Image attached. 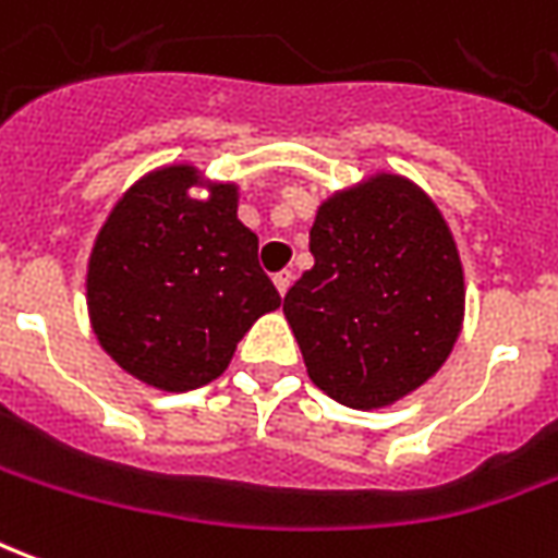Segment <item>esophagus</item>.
Returning a JSON list of instances; mask_svg holds the SVG:
<instances>
[{"instance_id":"obj_1","label":"esophagus","mask_w":558,"mask_h":558,"mask_svg":"<svg viewBox=\"0 0 558 558\" xmlns=\"http://www.w3.org/2000/svg\"><path fill=\"white\" fill-rule=\"evenodd\" d=\"M291 282H294V272H291V270H282V272H276V276H272V286H276V291H279L282 298H286V291L291 288Z\"/></svg>"}]
</instances>
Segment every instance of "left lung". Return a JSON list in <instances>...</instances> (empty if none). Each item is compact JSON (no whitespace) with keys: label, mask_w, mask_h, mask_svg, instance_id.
I'll return each instance as SVG.
<instances>
[{"label":"left lung","mask_w":558,"mask_h":558,"mask_svg":"<svg viewBox=\"0 0 558 558\" xmlns=\"http://www.w3.org/2000/svg\"><path fill=\"white\" fill-rule=\"evenodd\" d=\"M312 270L286 294L312 385L349 409H387L445 366L465 318L457 240L409 177L375 171L318 204Z\"/></svg>","instance_id":"obj_1"}]
</instances>
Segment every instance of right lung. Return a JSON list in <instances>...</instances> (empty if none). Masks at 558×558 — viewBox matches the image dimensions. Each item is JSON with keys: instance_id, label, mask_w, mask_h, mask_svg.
Wrapping results in <instances>:
<instances>
[{"instance_id": "right-lung-1", "label": "right lung", "mask_w": 558, "mask_h": 558, "mask_svg": "<svg viewBox=\"0 0 558 558\" xmlns=\"http://www.w3.org/2000/svg\"><path fill=\"white\" fill-rule=\"evenodd\" d=\"M236 204L240 185L173 161L134 180L98 228L86 312L98 345L141 385L183 393L216 381L248 327L279 310Z\"/></svg>"}]
</instances>
